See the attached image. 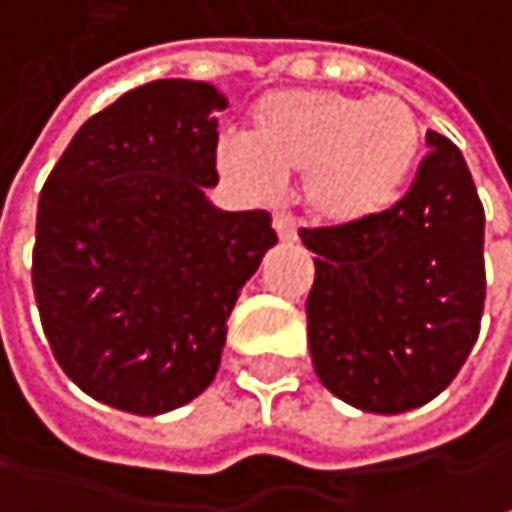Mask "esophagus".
I'll return each mask as SVG.
<instances>
[{"label": "esophagus", "instance_id": "1", "mask_svg": "<svg viewBox=\"0 0 512 512\" xmlns=\"http://www.w3.org/2000/svg\"><path fill=\"white\" fill-rule=\"evenodd\" d=\"M272 226L278 231L281 243H295V240H298V223H295L289 214H275V217H272Z\"/></svg>", "mask_w": 512, "mask_h": 512}]
</instances>
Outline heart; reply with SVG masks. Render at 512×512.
I'll list each match as a JSON object with an SVG mask.
<instances>
[{"label":"heart","mask_w":512,"mask_h":512,"mask_svg":"<svg viewBox=\"0 0 512 512\" xmlns=\"http://www.w3.org/2000/svg\"><path fill=\"white\" fill-rule=\"evenodd\" d=\"M423 130L397 95L359 98L333 89H284L260 98L249 136H223L217 165L255 199H272L289 173L330 226H353L391 208L420 159Z\"/></svg>","instance_id":"1"}]
</instances>
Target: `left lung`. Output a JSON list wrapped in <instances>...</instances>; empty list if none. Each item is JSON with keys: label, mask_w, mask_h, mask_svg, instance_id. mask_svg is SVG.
Wrapping results in <instances>:
<instances>
[{"label": "left lung", "mask_w": 512, "mask_h": 512, "mask_svg": "<svg viewBox=\"0 0 512 512\" xmlns=\"http://www.w3.org/2000/svg\"><path fill=\"white\" fill-rule=\"evenodd\" d=\"M394 208L301 228L316 255L307 336L321 385L347 406L403 414L455 379L484 313V208L461 150L435 130Z\"/></svg>", "instance_id": "left-lung-1"}]
</instances>
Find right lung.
<instances>
[{"instance_id":"add662e5","label":"right lung","mask_w":512,"mask_h":512,"mask_svg":"<svg viewBox=\"0 0 512 512\" xmlns=\"http://www.w3.org/2000/svg\"><path fill=\"white\" fill-rule=\"evenodd\" d=\"M205 80L167 77L92 115L37 208L34 295L48 345L80 391L156 417L220 371L228 316L278 243L266 211H223L217 112Z\"/></svg>"}]
</instances>
